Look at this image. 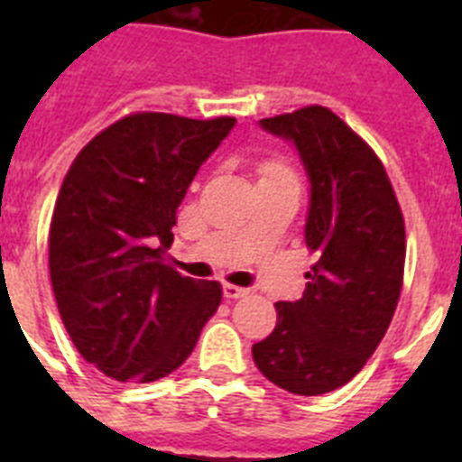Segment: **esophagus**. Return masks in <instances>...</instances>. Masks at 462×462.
<instances>
[{"instance_id":"obj_1","label":"esophagus","mask_w":462,"mask_h":462,"mask_svg":"<svg viewBox=\"0 0 462 462\" xmlns=\"http://www.w3.org/2000/svg\"><path fill=\"white\" fill-rule=\"evenodd\" d=\"M222 291H224V298H228V300H236V298H243L250 293L245 287H236V284H224Z\"/></svg>"}]
</instances>
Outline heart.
<instances>
[{"label": "heart", "instance_id": "b5f03b06", "mask_svg": "<svg viewBox=\"0 0 462 462\" xmlns=\"http://www.w3.org/2000/svg\"><path fill=\"white\" fill-rule=\"evenodd\" d=\"M275 175H291L289 169L280 162H266V164L261 166V178H275Z\"/></svg>", "mask_w": 462, "mask_h": 462}]
</instances>
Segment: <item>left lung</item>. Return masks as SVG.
<instances>
[{
	"label": "left lung",
	"mask_w": 462,
	"mask_h": 462,
	"mask_svg": "<svg viewBox=\"0 0 462 462\" xmlns=\"http://www.w3.org/2000/svg\"><path fill=\"white\" fill-rule=\"evenodd\" d=\"M298 150L310 180L305 243L317 254L300 300H280L275 330L252 346L256 368L296 395L361 373L393 319L405 222L377 154L333 110L308 106L259 122Z\"/></svg>",
	"instance_id": "obj_1"
}]
</instances>
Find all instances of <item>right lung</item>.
Instances as JSON below:
<instances>
[{"label": "right lung", "instance_id": "1", "mask_svg": "<svg viewBox=\"0 0 462 462\" xmlns=\"http://www.w3.org/2000/svg\"><path fill=\"white\" fill-rule=\"evenodd\" d=\"M234 117L134 113L73 159L51 222V282L69 337L117 382L180 368L222 303L219 282L166 266L175 212Z\"/></svg>", "mask_w": 462, "mask_h": 462}]
</instances>
